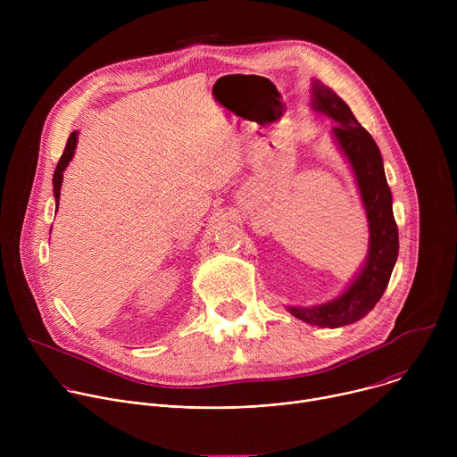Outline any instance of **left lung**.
Here are the masks:
<instances>
[{
  "mask_svg": "<svg viewBox=\"0 0 457 457\" xmlns=\"http://www.w3.org/2000/svg\"><path fill=\"white\" fill-rule=\"evenodd\" d=\"M312 87V108L337 120L333 136L354 170L369 219L370 244L361 273L340 298L314 307H289V312L318 328H342L363 318L379 302L396 264L400 238L378 145L337 92L320 83Z\"/></svg>",
  "mask_w": 457,
  "mask_h": 457,
  "instance_id": "obj_1",
  "label": "left lung"
}]
</instances>
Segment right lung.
Returning <instances> with one entry per match:
<instances>
[{"label":"right lung","instance_id":"add662e5","mask_svg":"<svg viewBox=\"0 0 457 457\" xmlns=\"http://www.w3.org/2000/svg\"><path fill=\"white\" fill-rule=\"evenodd\" d=\"M76 143H78V132H72L69 141H67V146H64V152L55 166V171H54V195H55V203L59 204V195H61V182H62V171L64 168L69 166V162L72 161V155H74V150H76Z\"/></svg>","mask_w":457,"mask_h":457}]
</instances>
